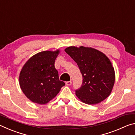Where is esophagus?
Here are the masks:
<instances>
[{
	"mask_svg": "<svg viewBox=\"0 0 135 135\" xmlns=\"http://www.w3.org/2000/svg\"><path fill=\"white\" fill-rule=\"evenodd\" d=\"M71 83H72L71 81H67L65 82V84H67V86H70L71 84Z\"/></svg>",
	"mask_w": 135,
	"mask_h": 135,
	"instance_id": "obj_1",
	"label": "esophagus"
}]
</instances>
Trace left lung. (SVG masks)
Masks as SVG:
<instances>
[{"label":"left lung","instance_id":"obj_1","mask_svg":"<svg viewBox=\"0 0 135 135\" xmlns=\"http://www.w3.org/2000/svg\"><path fill=\"white\" fill-rule=\"evenodd\" d=\"M77 63L83 77L76 95L85 104H96L110 95L115 81V73L105 55L97 49L70 46L65 49Z\"/></svg>","mask_w":135,"mask_h":135}]
</instances>
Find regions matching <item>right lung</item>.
<instances>
[{
  "label": "right lung",
  "mask_w": 135,
  "mask_h": 135,
  "mask_svg": "<svg viewBox=\"0 0 135 135\" xmlns=\"http://www.w3.org/2000/svg\"><path fill=\"white\" fill-rule=\"evenodd\" d=\"M59 53L43 51L30 58L20 74V85L25 95L32 102L45 104L60 91L65 83L59 79L55 61Z\"/></svg>",
  "instance_id": "obj_1"
}]
</instances>
